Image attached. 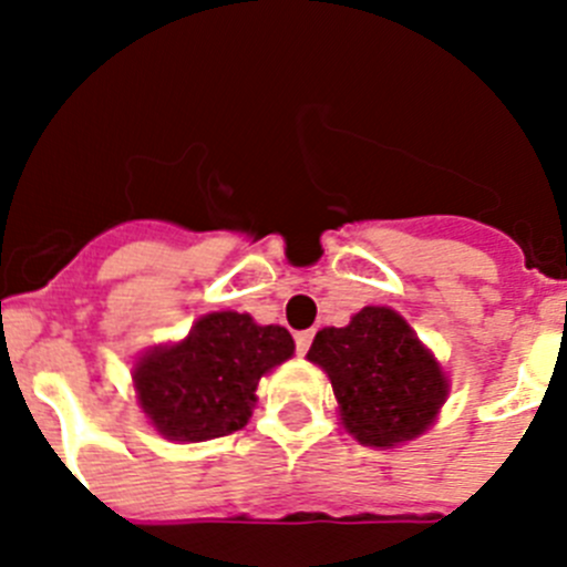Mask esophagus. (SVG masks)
Instances as JSON below:
<instances>
[{"label": "esophagus", "instance_id": "1", "mask_svg": "<svg viewBox=\"0 0 567 567\" xmlns=\"http://www.w3.org/2000/svg\"><path fill=\"white\" fill-rule=\"evenodd\" d=\"M310 343H313V330L296 332V352H299V355H305V352H308Z\"/></svg>", "mask_w": 567, "mask_h": 567}]
</instances>
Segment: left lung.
I'll use <instances>...</instances> for the list:
<instances>
[{
    "instance_id": "left-lung-1",
    "label": "left lung",
    "mask_w": 567,
    "mask_h": 567,
    "mask_svg": "<svg viewBox=\"0 0 567 567\" xmlns=\"http://www.w3.org/2000/svg\"><path fill=\"white\" fill-rule=\"evenodd\" d=\"M308 361L336 391L341 422L367 447L411 442L436 420L447 400V378L391 308H363L347 327L316 332Z\"/></svg>"
}]
</instances>
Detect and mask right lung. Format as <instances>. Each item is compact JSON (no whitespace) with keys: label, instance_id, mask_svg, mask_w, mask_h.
Masks as SVG:
<instances>
[{"label":"right lung","instance_id":"obj_1","mask_svg":"<svg viewBox=\"0 0 567 567\" xmlns=\"http://www.w3.org/2000/svg\"><path fill=\"white\" fill-rule=\"evenodd\" d=\"M290 355L293 338L285 327H262L235 310L206 313L184 341L147 349L136 361V400L162 436H226L251 416L259 378Z\"/></svg>","mask_w":567,"mask_h":567}]
</instances>
